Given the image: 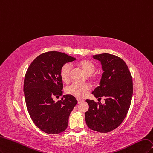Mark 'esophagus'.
<instances>
[{
    "label": "esophagus",
    "instance_id": "esophagus-1",
    "mask_svg": "<svg viewBox=\"0 0 153 153\" xmlns=\"http://www.w3.org/2000/svg\"><path fill=\"white\" fill-rule=\"evenodd\" d=\"M82 101H83V100H82V99H77V102L78 103H81Z\"/></svg>",
    "mask_w": 153,
    "mask_h": 153
}]
</instances>
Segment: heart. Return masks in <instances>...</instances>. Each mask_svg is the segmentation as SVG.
I'll return each mask as SVG.
<instances>
[{
	"label": "heart",
	"instance_id": "b5f03b06",
	"mask_svg": "<svg viewBox=\"0 0 153 153\" xmlns=\"http://www.w3.org/2000/svg\"><path fill=\"white\" fill-rule=\"evenodd\" d=\"M78 65L81 68L88 76H89L90 79L95 82L98 80L97 75L91 76L95 71V66L94 64L89 60H82L78 62ZM60 75L62 80L64 82H68L70 80L71 75V66L69 63H65L62 67ZM91 88L88 84H79L74 82L68 86L65 89V93L68 95H72L77 98H81L86 93L90 91Z\"/></svg>",
	"mask_w": 153,
	"mask_h": 153
}]
</instances>
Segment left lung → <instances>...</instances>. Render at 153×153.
Instances as JSON below:
<instances>
[{
  "instance_id": "1",
  "label": "left lung",
  "mask_w": 153,
  "mask_h": 153,
  "mask_svg": "<svg viewBox=\"0 0 153 153\" xmlns=\"http://www.w3.org/2000/svg\"><path fill=\"white\" fill-rule=\"evenodd\" d=\"M100 62L103 71L100 86L93 91L96 98H105V103L87 99L85 113L87 126L92 130L107 133L119 126L128 112L133 95L132 77L126 63L109 53L93 55Z\"/></svg>"
}]
</instances>
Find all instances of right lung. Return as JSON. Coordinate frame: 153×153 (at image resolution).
I'll use <instances>...</instances> for the list:
<instances>
[{
  "label": "right lung",
  "mask_w": 153,
  "mask_h": 153,
  "mask_svg": "<svg viewBox=\"0 0 153 153\" xmlns=\"http://www.w3.org/2000/svg\"><path fill=\"white\" fill-rule=\"evenodd\" d=\"M76 60L61 52L44 53L32 62L26 72L23 91L27 110L34 124L46 134L65 131L71 112L77 103L70 95H63L56 102L53 99L63 93L62 67Z\"/></svg>",
  "instance_id": "add662e5"
}]
</instances>
